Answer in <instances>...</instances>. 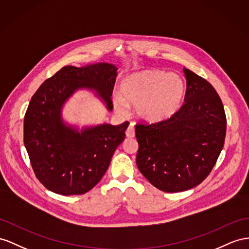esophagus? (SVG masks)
Here are the masks:
<instances>
[{"mask_svg":"<svg viewBox=\"0 0 249 249\" xmlns=\"http://www.w3.org/2000/svg\"><path fill=\"white\" fill-rule=\"evenodd\" d=\"M126 137L127 138H133L135 137V127H133V124L130 123L128 128L126 129Z\"/></svg>","mask_w":249,"mask_h":249,"instance_id":"1","label":"esophagus"}]
</instances>
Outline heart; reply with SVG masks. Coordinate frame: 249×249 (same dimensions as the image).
I'll use <instances>...</instances> for the list:
<instances>
[{
    "instance_id": "1",
    "label": "heart",
    "mask_w": 249,
    "mask_h": 249,
    "mask_svg": "<svg viewBox=\"0 0 249 249\" xmlns=\"http://www.w3.org/2000/svg\"><path fill=\"white\" fill-rule=\"evenodd\" d=\"M120 93L113 98L118 111L125 112L127 104L135 105L140 119L156 123L176 113L185 93V84L176 73L145 69L124 76L120 83Z\"/></svg>"
}]
</instances>
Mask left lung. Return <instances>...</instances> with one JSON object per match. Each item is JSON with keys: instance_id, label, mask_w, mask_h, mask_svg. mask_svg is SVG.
Instances as JSON below:
<instances>
[{"instance_id": "8db88e82", "label": "left lung", "mask_w": 249, "mask_h": 249, "mask_svg": "<svg viewBox=\"0 0 249 249\" xmlns=\"http://www.w3.org/2000/svg\"><path fill=\"white\" fill-rule=\"evenodd\" d=\"M185 103L162 122L136 125L137 166L152 185L179 193L199 185L210 174L224 145L226 116L209 82L183 68Z\"/></svg>"}]
</instances>
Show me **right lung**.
I'll return each mask as SVG.
<instances>
[{
  "mask_svg": "<svg viewBox=\"0 0 249 249\" xmlns=\"http://www.w3.org/2000/svg\"><path fill=\"white\" fill-rule=\"evenodd\" d=\"M117 74V66L109 63L68 65L33 95L24 118V144L36 178L47 189L63 196L83 195L106 173L129 123L80 129L64 121L62 109L73 93L86 89L111 111Z\"/></svg>",
  "mask_w": 249,
  "mask_h": 249,
  "instance_id": "right-lung-1",
  "label": "right lung"
}]
</instances>
